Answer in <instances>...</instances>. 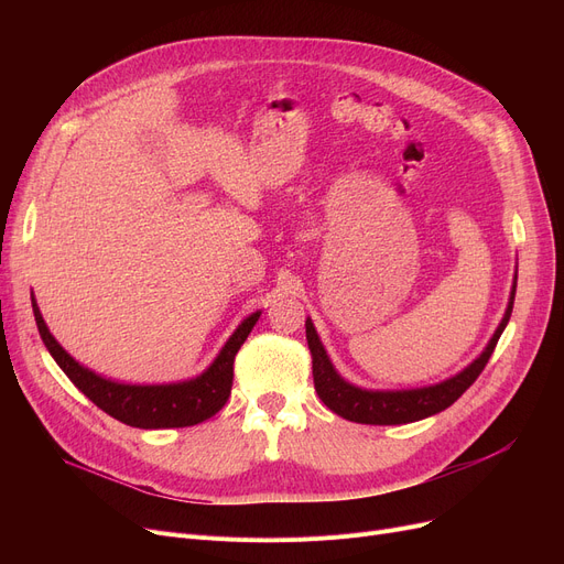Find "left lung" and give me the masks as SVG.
<instances>
[{
  "label": "left lung",
  "instance_id": "1",
  "mask_svg": "<svg viewBox=\"0 0 564 564\" xmlns=\"http://www.w3.org/2000/svg\"><path fill=\"white\" fill-rule=\"evenodd\" d=\"M514 294H517V276L512 283L506 315H502L496 334L491 336L489 345L485 347L480 357L470 366H466L459 375L441 381V383H434V387H423V389L368 391V389L354 387V383L345 381L336 372L334 364L327 357V351H324V347L317 338L313 322L306 319V340H308V349L313 357V381H315V391H317L319 400L327 404L334 413H338V416H343L345 421L364 423V425H402V423L423 421L427 416H434V413H438L443 409H448L455 400L462 398V393L485 370L500 334L506 332L508 322H510Z\"/></svg>",
  "mask_w": 564,
  "mask_h": 564
}]
</instances>
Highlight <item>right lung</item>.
<instances>
[{"label": "right lung", "mask_w": 564, "mask_h": 564, "mask_svg": "<svg viewBox=\"0 0 564 564\" xmlns=\"http://www.w3.org/2000/svg\"><path fill=\"white\" fill-rule=\"evenodd\" d=\"M32 306H34L36 327L45 347L50 349L52 359L68 375V379L75 383V387L96 406L109 413L111 419L121 421L130 427H141V430L189 427L215 416L230 395L235 354L242 347V343L253 329V324L260 317V313L249 315L226 340L213 366L205 372H200L198 377L177 381V383H153V387H141V383H118V381L105 379L94 370L79 366L50 334L34 297H32Z\"/></svg>", "instance_id": "add662e5"}]
</instances>
